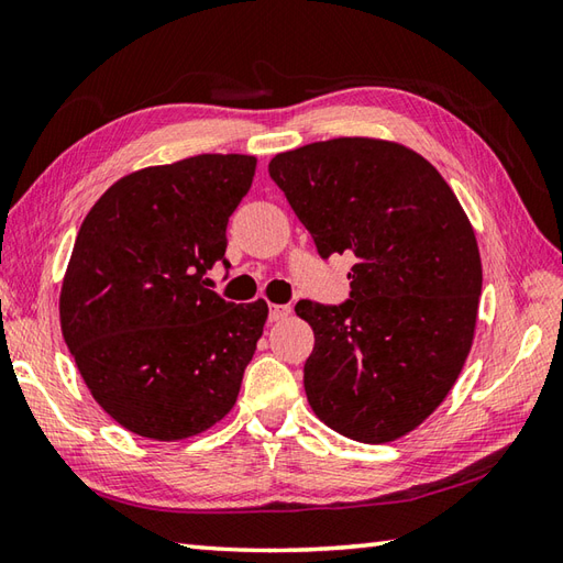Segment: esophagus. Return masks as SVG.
Segmentation results:
<instances>
[{
	"instance_id": "obj_1",
	"label": "esophagus",
	"mask_w": 563,
	"mask_h": 563,
	"mask_svg": "<svg viewBox=\"0 0 563 563\" xmlns=\"http://www.w3.org/2000/svg\"><path fill=\"white\" fill-rule=\"evenodd\" d=\"M290 314H292L290 305H271V309H268L271 321H283V319H288Z\"/></svg>"
}]
</instances>
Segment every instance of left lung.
<instances>
[{"label":"left lung","instance_id":"obj_1","mask_svg":"<svg viewBox=\"0 0 563 563\" xmlns=\"http://www.w3.org/2000/svg\"><path fill=\"white\" fill-rule=\"evenodd\" d=\"M268 174L321 258L353 254L351 300H300L314 331L312 411L357 442L409 433L448 397L470 355L482 258L445 178L387 140L336 137L275 154Z\"/></svg>","mask_w":563,"mask_h":563}]
</instances>
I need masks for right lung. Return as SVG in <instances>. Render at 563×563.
Masks as SVG:
<instances>
[{"label":"right lung","mask_w":563,"mask_h":563,"mask_svg":"<svg viewBox=\"0 0 563 563\" xmlns=\"http://www.w3.org/2000/svg\"><path fill=\"white\" fill-rule=\"evenodd\" d=\"M256 157L198 154L123 176L84 218L59 324L91 397L150 440H184L230 413L268 319L227 302L208 271Z\"/></svg>","instance_id":"obj_1"}]
</instances>
